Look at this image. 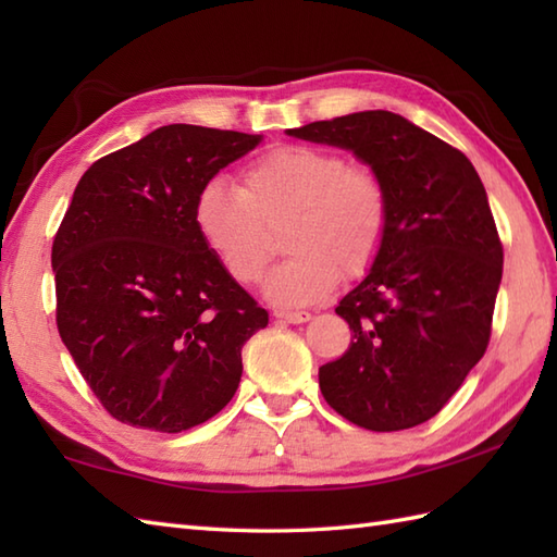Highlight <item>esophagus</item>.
Returning <instances> with one entry per match:
<instances>
[{
	"instance_id": "esophagus-1",
	"label": "esophagus",
	"mask_w": 557,
	"mask_h": 557,
	"mask_svg": "<svg viewBox=\"0 0 557 557\" xmlns=\"http://www.w3.org/2000/svg\"><path fill=\"white\" fill-rule=\"evenodd\" d=\"M272 315L280 318V321H285V323H306V321H311V313L309 311H282V309H275V311H272Z\"/></svg>"
}]
</instances>
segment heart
Returning <instances> with one entry per match:
<instances>
[{
    "instance_id": "b5f03b06",
    "label": "heart",
    "mask_w": 557,
    "mask_h": 557,
    "mask_svg": "<svg viewBox=\"0 0 557 557\" xmlns=\"http://www.w3.org/2000/svg\"><path fill=\"white\" fill-rule=\"evenodd\" d=\"M200 239L232 280L253 285L270 260V232L285 227V263L270 272L263 294L277 306L327 297L342 270L361 275L387 234L389 203L383 182L349 168L339 152L282 146L242 174V186L210 180L194 208Z\"/></svg>"
}]
</instances>
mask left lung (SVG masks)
Segmentation results:
<instances>
[{"label":"left lung","mask_w":557,"mask_h":557,"mask_svg":"<svg viewBox=\"0 0 557 557\" xmlns=\"http://www.w3.org/2000/svg\"><path fill=\"white\" fill-rule=\"evenodd\" d=\"M349 150L383 182L381 253L335 309L351 345L318 369L325 401L369 431L435 417L488 347L503 244L474 164L405 116L366 110L289 128Z\"/></svg>","instance_id":"8db88e82"}]
</instances>
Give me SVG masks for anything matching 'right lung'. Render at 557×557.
Returning <instances> with one entry per match:
<instances>
[{
	"label": "right lung",
	"instance_id": "add662e5",
	"mask_svg": "<svg viewBox=\"0 0 557 557\" xmlns=\"http://www.w3.org/2000/svg\"><path fill=\"white\" fill-rule=\"evenodd\" d=\"M263 136L160 126L92 162L52 244L57 327L116 421L180 433L227 405L268 311L196 227L198 191Z\"/></svg>",
	"mask_w": 557,
	"mask_h": 557
}]
</instances>
